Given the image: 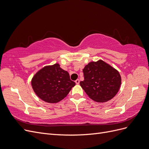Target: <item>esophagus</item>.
<instances>
[{
    "instance_id": "esophagus-1",
    "label": "esophagus",
    "mask_w": 149,
    "mask_h": 149,
    "mask_svg": "<svg viewBox=\"0 0 149 149\" xmlns=\"http://www.w3.org/2000/svg\"><path fill=\"white\" fill-rule=\"evenodd\" d=\"M79 83H80V80H79V79H77L76 80H75V84H79Z\"/></svg>"
}]
</instances>
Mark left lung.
Returning <instances> with one entry per match:
<instances>
[{"mask_svg": "<svg viewBox=\"0 0 149 149\" xmlns=\"http://www.w3.org/2000/svg\"><path fill=\"white\" fill-rule=\"evenodd\" d=\"M84 80L80 85L91 100L98 102L111 100L121 85L118 72L102 60L91 62L83 69Z\"/></svg>", "mask_w": 149, "mask_h": 149, "instance_id": "left-lung-1", "label": "left lung"}]
</instances>
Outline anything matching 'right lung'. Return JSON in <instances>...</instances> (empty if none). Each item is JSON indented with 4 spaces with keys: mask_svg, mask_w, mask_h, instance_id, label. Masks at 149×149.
Listing matches in <instances>:
<instances>
[{
    "mask_svg": "<svg viewBox=\"0 0 149 149\" xmlns=\"http://www.w3.org/2000/svg\"><path fill=\"white\" fill-rule=\"evenodd\" d=\"M31 84L36 94L43 101L56 103L67 96L75 83L59 64L46 66L38 72Z\"/></svg>",
    "mask_w": 149,
    "mask_h": 149,
    "instance_id": "add662e5",
    "label": "right lung"
}]
</instances>
